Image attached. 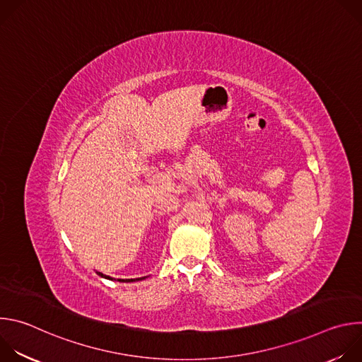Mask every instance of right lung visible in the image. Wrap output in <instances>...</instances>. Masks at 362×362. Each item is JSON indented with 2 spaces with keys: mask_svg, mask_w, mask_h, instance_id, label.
<instances>
[{
  "mask_svg": "<svg viewBox=\"0 0 362 362\" xmlns=\"http://www.w3.org/2000/svg\"><path fill=\"white\" fill-rule=\"evenodd\" d=\"M97 275L98 276H101V278H106V279H110V281H113V278H110V276H107V275H103L101 272H97ZM146 276H143V278H136V279H117L119 282H134V281H141V279H144Z\"/></svg>",
  "mask_w": 362,
  "mask_h": 362,
  "instance_id": "obj_1",
  "label": "right lung"
}]
</instances>
